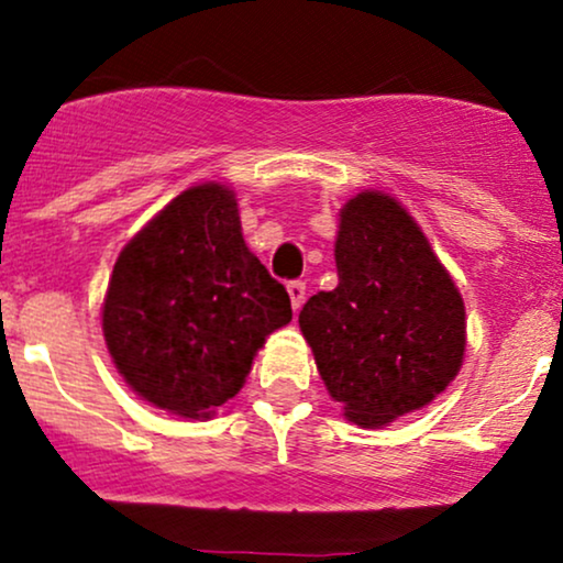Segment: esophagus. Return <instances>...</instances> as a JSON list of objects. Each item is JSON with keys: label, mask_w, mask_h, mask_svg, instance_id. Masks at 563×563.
Masks as SVG:
<instances>
[{"label": "esophagus", "mask_w": 563, "mask_h": 563, "mask_svg": "<svg viewBox=\"0 0 563 563\" xmlns=\"http://www.w3.org/2000/svg\"><path fill=\"white\" fill-rule=\"evenodd\" d=\"M286 288H288V296H290V307H294V312H299L303 299H307V283L290 280Z\"/></svg>", "instance_id": "obj_1"}]
</instances>
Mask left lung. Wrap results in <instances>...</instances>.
Segmentation results:
<instances>
[{"label": "left lung", "instance_id": "8db88e82", "mask_svg": "<svg viewBox=\"0 0 563 563\" xmlns=\"http://www.w3.org/2000/svg\"><path fill=\"white\" fill-rule=\"evenodd\" d=\"M335 267L339 286L301 307V333L349 421L386 426L457 376L466 309L421 228L380 192L344 206Z\"/></svg>", "mask_w": 563, "mask_h": 563}]
</instances>
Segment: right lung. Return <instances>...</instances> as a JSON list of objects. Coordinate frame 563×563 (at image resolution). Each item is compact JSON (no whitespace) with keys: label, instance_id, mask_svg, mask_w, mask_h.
I'll return each instance as SVG.
<instances>
[{"label":"right lung","instance_id":"right-lung-1","mask_svg":"<svg viewBox=\"0 0 563 563\" xmlns=\"http://www.w3.org/2000/svg\"><path fill=\"white\" fill-rule=\"evenodd\" d=\"M290 314L288 290L245 249L232 192L198 185L121 251L102 333L142 399L200 418L241 391L256 349Z\"/></svg>","mask_w":563,"mask_h":563}]
</instances>
